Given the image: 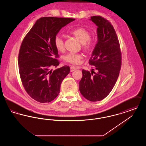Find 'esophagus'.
Segmentation results:
<instances>
[{"instance_id":"obj_1","label":"esophagus","mask_w":146,"mask_h":146,"mask_svg":"<svg viewBox=\"0 0 146 146\" xmlns=\"http://www.w3.org/2000/svg\"><path fill=\"white\" fill-rule=\"evenodd\" d=\"M70 72H73L74 70H76V69H79L80 67H75V66H72L70 67Z\"/></svg>"}]
</instances>
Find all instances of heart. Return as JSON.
<instances>
[{
	"mask_svg": "<svg viewBox=\"0 0 146 146\" xmlns=\"http://www.w3.org/2000/svg\"><path fill=\"white\" fill-rule=\"evenodd\" d=\"M70 33L82 42V48L85 52H90L93 48L94 42L93 39L90 38L89 32L86 28L78 27L72 30ZM54 45L57 50L60 51L64 50V41L61 35H56L54 38ZM83 56L81 54L74 52H70L63 57L64 61L74 64H79Z\"/></svg>",
	"mask_w": 146,
	"mask_h": 146,
	"instance_id": "1",
	"label": "heart"
}]
</instances>
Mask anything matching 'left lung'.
Wrapping results in <instances>:
<instances>
[{"mask_svg": "<svg viewBox=\"0 0 146 146\" xmlns=\"http://www.w3.org/2000/svg\"><path fill=\"white\" fill-rule=\"evenodd\" d=\"M90 20L97 26V44L89 63L94 66L89 71L82 70L79 88L82 95L89 101L96 102L107 97L118 79L121 65L120 44L114 28L107 19L93 16Z\"/></svg>", "mask_w": 146, "mask_h": 146, "instance_id": "left-lung-1", "label": "left lung"}]
</instances>
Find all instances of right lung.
<instances>
[{
    "label": "right lung",
    "mask_w": 146,
    "mask_h": 146,
    "mask_svg": "<svg viewBox=\"0 0 146 146\" xmlns=\"http://www.w3.org/2000/svg\"><path fill=\"white\" fill-rule=\"evenodd\" d=\"M74 19L43 17L38 19L24 38L18 63L22 85L28 95L40 103L50 102L58 96L61 84L70 72L64 66L52 71L59 61L54 38L59 31Z\"/></svg>",
    "instance_id": "add662e5"
}]
</instances>
